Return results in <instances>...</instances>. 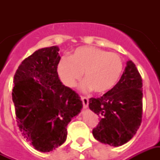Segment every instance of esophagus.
Here are the masks:
<instances>
[{
	"instance_id": "esophagus-1",
	"label": "esophagus",
	"mask_w": 160,
	"mask_h": 160,
	"mask_svg": "<svg viewBox=\"0 0 160 160\" xmlns=\"http://www.w3.org/2000/svg\"><path fill=\"white\" fill-rule=\"evenodd\" d=\"M80 98H81L82 103H83V107L85 108V109H87V108L88 107V104H89V100H88V98L86 97H83V96H81Z\"/></svg>"
}]
</instances>
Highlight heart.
Listing matches in <instances>:
<instances>
[{
  "instance_id": "1",
  "label": "heart",
  "mask_w": 160,
  "mask_h": 160,
  "mask_svg": "<svg viewBox=\"0 0 160 160\" xmlns=\"http://www.w3.org/2000/svg\"><path fill=\"white\" fill-rule=\"evenodd\" d=\"M123 63L117 53L108 52L94 46H81L70 56H62L57 65V72L67 87H73L84 72L81 88L102 93L111 90L118 83Z\"/></svg>"
}]
</instances>
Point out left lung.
I'll use <instances>...</instances> for the list:
<instances>
[{
    "instance_id": "left-lung-1",
    "label": "left lung",
    "mask_w": 160,
    "mask_h": 160,
    "mask_svg": "<svg viewBox=\"0 0 160 160\" xmlns=\"http://www.w3.org/2000/svg\"><path fill=\"white\" fill-rule=\"evenodd\" d=\"M142 80L132 61H128L120 80L102 97L89 99V108L100 120L92 130L101 143L119 147L136 134L142 118Z\"/></svg>"
}]
</instances>
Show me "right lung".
Returning <instances> with one entry per match:
<instances>
[{"mask_svg":"<svg viewBox=\"0 0 160 160\" xmlns=\"http://www.w3.org/2000/svg\"><path fill=\"white\" fill-rule=\"evenodd\" d=\"M59 48L36 50L16 71L12 97L24 137L39 152L53 151L67 139V126L83 107L80 96L57 73Z\"/></svg>","mask_w":160,"mask_h":160,"instance_id":"right-lung-1","label":"right lung"}]
</instances>
